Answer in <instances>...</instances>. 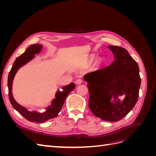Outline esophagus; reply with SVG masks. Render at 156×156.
Listing matches in <instances>:
<instances>
[{"label": "esophagus", "instance_id": "esophagus-1", "mask_svg": "<svg viewBox=\"0 0 156 156\" xmlns=\"http://www.w3.org/2000/svg\"><path fill=\"white\" fill-rule=\"evenodd\" d=\"M82 82H83L82 79H77V81H76V83H77V84H81L82 83Z\"/></svg>", "mask_w": 156, "mask_h": 156}]
</instances>
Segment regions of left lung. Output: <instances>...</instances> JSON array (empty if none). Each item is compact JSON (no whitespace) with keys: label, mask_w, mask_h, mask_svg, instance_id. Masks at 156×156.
I'll return each instance as SVG.
<instances>
[{"label":"left lung","mask_w":156,"mask_h":156,"mask_svg":"<svg viewBox=\"0 0 156 156\" xmlns=\"http://www.w3.org/2000/svg\"><path fill=\"white\" fill-rule=\"evenodd\" d=\"M115 60L108 66L88 73L84 76L90 94L88 107L101 120L116 122L123 119L135 105L139 98L141 79L139 66L126 49L108 47ZM124 93L122 103L116 101ZM115 98V103L110 100Z\"/></svg>","instance_id":"left-lung-1"}]
</instances>
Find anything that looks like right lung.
I'll list each match as a JSON object with an SVG mask.
<instances>
[{
    "label": "right lung",
    "instance_id": "1",
    "mask_svg": "<svg viewBox=\"0 0 156 156\" xmlns=\"http://www.w3.org/2000/svg\"><path fill=\"white\" fill-rule=\"evenodd\" d=\"M42 49V45L39 44L30 45L21 55L18 56L17 59L13 62L12 68L8 75V95L10 101L13 107L20 114L30 122H37V123H43L50 119H53L58 115V113L61 111L64 105L66 98L68 94L75 88L73 83H70L67 86L62 87V91H57L56 94V98L53 101L50 107L47 108L45 112L39 113L35 111L30 112L26 108L22 107L16 101L12 96V83L14 76L17 72L19 68L22 66L27 63L29 61L34 58V55L39 53Z\"/></svg>",
    "mask_w": 156,
    "mask_h": 156
}]
</instances>
